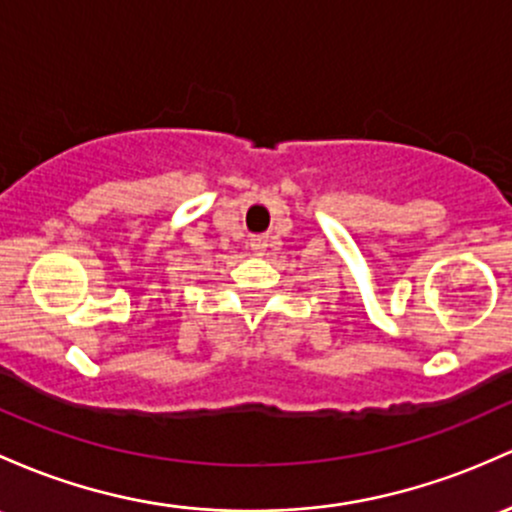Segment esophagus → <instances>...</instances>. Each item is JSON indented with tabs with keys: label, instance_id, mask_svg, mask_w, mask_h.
Instances as JSON below:
<instances>
[{
	"label": "esophagus",
	"instance_id": "obj_1",
	"mask_svg": "<svg viewBox=\"0 0 512 512\" xmlns=\"http://www.w3.org/2000/svg\"><path fill=\"white\" fill-rule=\"evenodd\" d=\"M267 247H269V238H267V235H255V238L250 240V250L255 252V255H265Z\"/></svg>",
	"mask_w": 512,
	"mask_h": 512
}]
</instances>
